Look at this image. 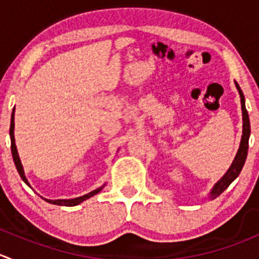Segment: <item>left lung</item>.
<instances>
[{
    "instance_id": "8db88e82",
    "label": "left lung",
    "mask_w": 259,
    "mask_h": 259,
    "mask_svg": "<svg viewBox=\"0 0 259 259\" xmlns=\"http://www.w3.org/2000/svg\"><path fill=\"white\" fill-rule=\"evenodd\" d=\"M238 91L240 95V102H242V111H243V135H242V142H240L239 150L237 153V157H235L234 162L230 165L229 170L225 173L224 177L219 181V182L215 185V187L212 188V191L210 192V199H217L219 195H222L228 187H229L230 183L235 180V178L239 176L240 170H242L243 165L245 163V158L248 154V140H249V134H250V124H249V116H248V111L245 109V102H244V95H243L242 90H240L239 84L235 83Z\"/></svg>"
}]
</instances>
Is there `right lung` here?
Instances as JSON below:
<instances>
[{"mask_svg": "<svg viewBox=\"0 0 259 259\" xmlns=\"http://www.w3.org/2000/svg\"><path fill=\"white\" fill-rule=\"evenodd\" d=\"M15 111V109H14ZM14 111H12V116H11V125H10V138H11V153H12V158H14V162H15V165H16V169L17 172H19L20 177L22 178V181H24L25 183H26L27 186L29 185V182H27L26 177H25L24 175V169H22V165H21V162H20V158H19V153H17V149H16V144H15V137H14V126H15V122H14ZM104 187V186H102ZM102 187L97 188V190L92 191V192L87 193V195H84V196H81V197H77V199H71V200H47L44 199L45 201L50 202V204H54V205H60V206H76V205L81 204L82 201H84V200L90 199V197L95 196L96 193H99L100 191L102 190Z\"/></svg>", "mask_w": 259, "mask_h": 259, "instance_id": "obj_1", "label": "right lung"}]
</instances>
